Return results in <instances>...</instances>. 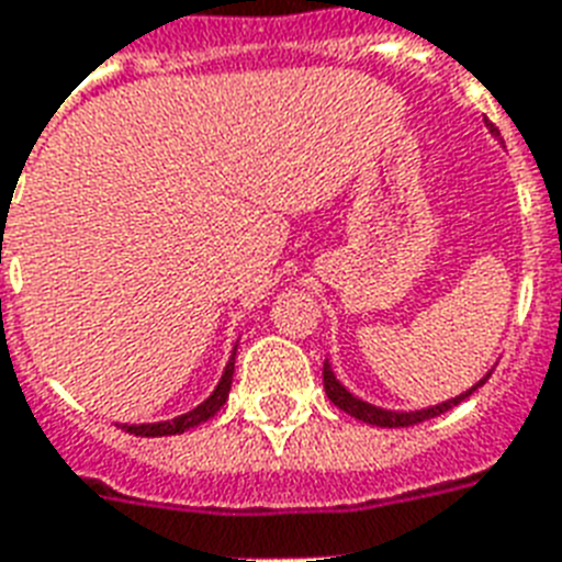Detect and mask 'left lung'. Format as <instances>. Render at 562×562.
Here are the masks:
<instances>
[{"instance_id":"obj_1","label":"left lung","mask_w":562,"mask_h":562,"mask_svg":"<svg viewBox=\"0 0 562 562\" xmlns=\"http://www.w3.org/2000/svg\"><path fill=\"white\" fill-rule=\"evenodd\" d=\"M485 381H479L473 390H468V392H462V395H456V398L445 401V404H439V407L418 409V413H390V409L372 407V404H367V401L355 398L352 392H346L344 386H340V381H337L335 372H331V367H328V360L323 363V386H326V395L331 398V404L344 409V413L355 415L358 422L375 424V427H413V424H422V422H427V418H436V415L447 413V409L456 407V404H462V401L468 398V395H473V392L485 384Z\"/></svg>"}]
</instances>
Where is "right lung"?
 Here are the masks:
<instances>
[{
  "label": "right lung",
  "mask_w": 562,
  "mask_h": 562,
  "mask_svg": "<svg viewBox=\"0 0 562 562\" xmlns=\"http://www.w3.org/2000/svg\"><path fill=\"white\" fill-rule=\"evenodd\" d=\"M234 355H236V349H234ZM231 384H234V358L227 360L225 375H222L218 386H216V390H213V395H210V398L204 401V404H199V407L190 409V413L178 415V418H172V422L123 424V430L132 432V436H149V439H155V436H178V432L193 430V427L204 424V422H207V418H213V415H216L218 409L225 407L227 392H231Z\"/></svg>",
  "instance_id": "add662e5"
}]
</instances>
